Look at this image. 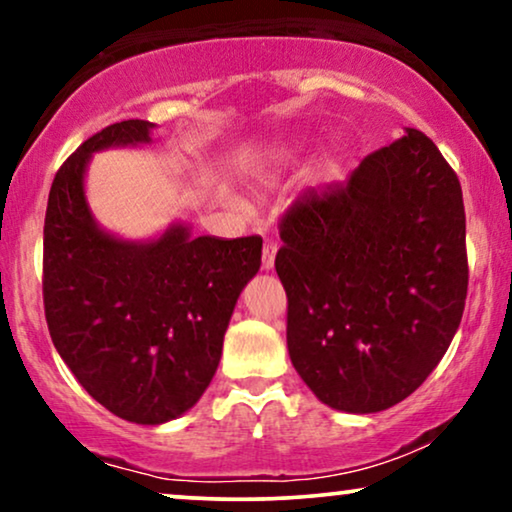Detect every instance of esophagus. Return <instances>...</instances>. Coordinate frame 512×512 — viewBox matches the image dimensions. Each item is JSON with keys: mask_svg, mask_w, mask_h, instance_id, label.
I'll return each instance as SVG.
<instances>
[{"mask_svg": "<svg viewBox=\"0 0 512 512\" xmlns=\"http://www.w3.org/2000/svg\"><path fill=\"white\" fill-rule=\"evenodd\" d=\"M275 256H277V242H265L263 244V256H261V268L272 270L275 268Z\"/></svg>", "mask_w": 512, "mask_h": 512, "instance_id": "obj_1", "label": "esophagus"}]
</instances>
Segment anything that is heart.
Masks as SVG:
<instances>
[{"instance_id":"obj_1","label":"heart","mask_w":512,"mask_h":512,"mask_svg":"<svg viewBox=\"0 0 512 512\" xmlns=\"http://www.w3.org/2000/svg\"><path fill=\"white\" fill-rule=\"evenodd\" d=\"M324 174L328 177V174H331V167H326V172H324Z\"/></svg>"}]
</instances>
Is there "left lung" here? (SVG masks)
Instances as JSON below:
<instances>
[{"label": "left lung", "mask_w": 512, "mask_h": 512, "mask_svg": "<svg viewBox=\"0 0 512 512\" xmlns=\"http://www.w3.org/2000/svg\"><path fill=\"white\" fill-rule=\"evenodd\" d=\"M279 237L286 345L314 396L352 415L408 398L450 347L468 289L464 198L438 146L405 128L345 184L300 195Z\"/></svg>", "instance_id": "left-lung-1"}]
</instances>
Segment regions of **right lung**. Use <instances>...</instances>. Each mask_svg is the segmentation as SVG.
I'll return each instance as SVG.
<instances>
[{"label":"right lung","mask_w":512,"mask_h":512,"mask_svg":"<svg viewBox=\"0 0 512 512\" xmlns=\"http://www.w3.org/2000/svg\"><path fill=\"white\" fill-rule=\"evenodd\" d=\"M149 121L86 139L55 174L44 223V307L53 345L81 387L135 424L193 408L219 368L235 303L261 268L258 235L193 237L172 223L153 240H123L86 198L93 153L151 142Z\"/></svg>","instance_id":"obj_1"}]
</instances>
